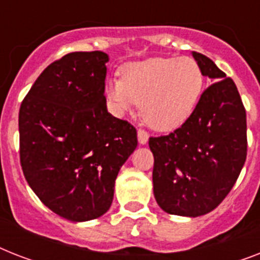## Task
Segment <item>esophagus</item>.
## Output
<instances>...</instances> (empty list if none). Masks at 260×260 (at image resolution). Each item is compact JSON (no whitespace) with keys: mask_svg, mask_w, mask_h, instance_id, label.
<instances>
[{"mask_svg":"<svg viewBox=\"0 0 260 260\" xmlns=\"http://www.w3.org/2000/svg\"><path fill=\"white\" fill-rule=\"evenodd\" d=\"M138 139H139V143L144 146L147 142H148V134H147L146 131L143 129H139L138 131Z\"/></svg>","mask_w":260,"mask_h":260,"instance_id":"1","label":"esophagus"}]
</instances>
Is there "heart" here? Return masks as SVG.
I'll use <instances>...</instances> for the list:
<instances>
[{
    "label": "heart",
    "instance_id": "1",
    "mask_svg": "<svg viewBox=\"0 0 260 260\" xmlns=\"http://www.w3.org/2000/svg\"><path fill=\"white\" fill-rule=\"evenodd\" d=\"M204 75L191 58H150L122 67V78L110 77L105 93L116 114L134 112L152 129L167 132L181 126L196 109Z\"/></svg>",
    "mask_w": 260,
    "mask_h": 260
}]
</instances>
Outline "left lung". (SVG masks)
<instances>
[{
    "label": "left lung",
    "instance_id": "1",
    "mask_svg": "<svg viewBox=\"0 0 260 260\" xmlns=\"http://www.w3.org/2000/svg\"><path fill=\"white\" fill-rule=\"evenodd\" d=\"M214 81L173 134L150 138L154 196L166 213L198 217L217 208L234 187L247 156L246 109L238 87L208 56L191 52Z\"/></svg>",
    "mask_w": 260,
    "mask_h": 260
}]
</instances>
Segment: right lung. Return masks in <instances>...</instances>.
I'll use <instances>...</instances> for the list:
<instances>
[{
	"instance_id": "right-lung-1",
	"label": "right lung",
	"mask_w": 260,
	"mask_h": 260,
	"mask_svg": "<svg viewBox=\"0 0 260 260\" xmlns=\"http://www.w3.org/2000/svg\"><path fill=\"white\" fill-rule=\"evenodd\" d=\"M108 62L102 51L64 55L39 75L18 113L28 185L74 222L109 210L118 171L138 146L136 129L106 108Z\"/></svg>"
}]
</instances>
